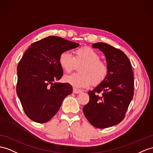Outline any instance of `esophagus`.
<instances>
[{
    "instance_id": "esophagus-1",
    "label": "esophagus",
    "mask_w": 153,
    "mask_h": 153,
    "mask_svg": "<svg viewBox=\"0 0 153 153\" xmlns=\"http://www.w3.org/2000/svg\"><path fill=\"white\" fill-rule=\"evenodd\" d=\"M82 91L81 90H80V89H76V88H73V93L74 94H80V93H82Z\"/></svg>"
}]
</instances>
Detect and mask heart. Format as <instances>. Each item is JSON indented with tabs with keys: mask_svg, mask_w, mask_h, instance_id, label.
Instances as JSON below:
<instances>
[{
	"mask_svg": "<svg viewBox=\"0 0 153 153\" xmlns=\"http://www.w3.org/2000/svg\"><path fill=\"white\" fill-rule=\"evenodd\" d=\"M59 66L66 73L74 69L76 64H82L79 73H73L64 77L65 82L78 88H88L92 84L99 85L108 74V67L100 60V56L92 48L84 47L74 52V56L68 52H63L58 59Z\"/></svg>",
	"mask_w": 153,
	"mask_h": 153,
	"instance_id": "1",
	"label": "heart"
}]
</instances>
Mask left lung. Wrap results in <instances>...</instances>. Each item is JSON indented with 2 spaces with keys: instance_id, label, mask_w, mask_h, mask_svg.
<instances>
[{
  "instance_id": "obj_1",
  "label": "left lung",
  "mask_w": 153,
  "mask_h": 153,
  "mask_svg": "<svg viewBox=\"0 0 153 153\" xmlns=\"http://www.w3.org/2000/svg\"><path fill=\"white\" fill-rule=\"evenodd\" d=\"M105 54L108 74L102 82L88 91L89 101L83 112L90 124L99 128H108L123 120L134 95V74L130 62L120 49L98 42L92 45ZM102 93L101 96L98 94Z\"/></svg>"
}]
</instances>
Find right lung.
Listing matches in <instances>:
<instances>
[{
  "label": "right lung",
  "instance_id": "right-lung-1",
  "mask_svg": "<svg viewBox=\"0 0 153 153\" xmlns=\"http://www.w3.org/2000/svg\"><path fill=\"white\" fill-rule=\"evenodd\" d=\"M79 46L60 37L48 36L32 43L17 65V94L26 115L39 123L49 121L73 92L63 76L58 59L63 52Z\"/></svg>",
  "mask_w": 153,
  "mask_h": 153
}]
</instances>
